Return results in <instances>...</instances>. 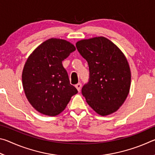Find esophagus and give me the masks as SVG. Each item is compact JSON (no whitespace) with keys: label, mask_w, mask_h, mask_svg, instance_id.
Returning a JSON list of instances; mask_svg holds the SVG:
<instances>
[{"label":"esophagus","mask_w":155,"mask_h":155,"mask_svg":"<svg viewBox=\"0 0 155 155\" xmlns=\"http://www.w3.org/2000/svg\"><path fill=\"white\" fill-rule=\"evenodd\" d=\"M81 86H82V85H81V83H78L77 84V85H75V87H76V88L77 89V90L78 91H81Z\"/></svg>","instance_id":"obj_1"}]
</instances>
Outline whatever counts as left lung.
Masks as SVG:
<instances>
[{"mask_svg": "<svg viewBox=\"0 0 155 155\" xmlns=\"http://www.w3.org/2000/svg\"><path fill=\"white\" fill-rule=\"evenodd\" d=\"M76 46L89 65V81L81 90L87 104L103 116L115 112L130 86V70L124 54L104 37L78 41Z\"/></svg>", "mask_w": 155, "mask_h": 155, "instance_id": "8db88e82", "label": "left lung"}]
</instances>
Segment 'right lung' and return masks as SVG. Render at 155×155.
Wrapping results in <instances>:
<instances>
[{
    "instance_id": "add662e5",
    "label": "right lung",
    "mask_w": 155,
    "mask_h": 155,
    "mask_svg": "<svg viewBox=\"0 0 155 155\" xmlns=\"http://www.w3.org/2000/svg\"><path fill=\"white\" fill-rule=\"evenodd\" d=\"M75 50L69 41L51 38L28 57L22 72V85L28 102L38 112L50 116L58 115L78 93L62 65Z\"/></svg>"
}]
</instances>
